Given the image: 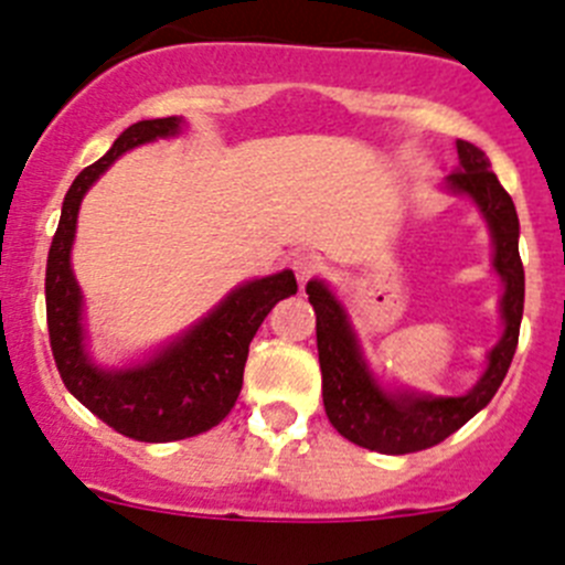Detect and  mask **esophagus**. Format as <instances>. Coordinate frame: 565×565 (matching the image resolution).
Instances as JSON below:
<instances>
[{
    "label": "esophagus",
    "instance_id": "1",
    "mask_svg": "<svg viewBox=\"0 0 565 565\" xmlns=\"http://www.w3.org/2000/svg\"><path fill=\"white\" fill-rule=\"evenodd\" d=\"M291 268H294V274H297L299 286H306V282H311L313 277H319V274L326 271L322 259L313 257V254H297L291 263Z\"/></svg>",
    "mask_w": 565,
    "mask_h": 565
}]
</instances>
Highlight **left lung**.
<instances>
[{"instance_id": "8db88e82", "label": "left lung", "mask_w": 565, "mask_h": 565, "mask_svg": "<svg viewBox=\"0 0 565 565\" xmlns=\"http://www.w3.org/2000/svg\"><path fill=\"white\" fill-rule=\"evenodd\" d=\"M456 147L461 167L450 174V189L469 194L481 206L495 239V271L507 282L501 299L507 328L501 342L489 353L487 373L467 396H387L379 391L359 356L356 339L333 294L322 282L306 286L308 302L317 313V348L328 422L348 441L384 456L427 450L450 438L458 427H463L481 407L492 402L518 348L523 317V263L518 254L521 226H518L515 203L498 183L495 172H489V161L481 149L469 141H458Z\"/></svg>"}]
</instances>
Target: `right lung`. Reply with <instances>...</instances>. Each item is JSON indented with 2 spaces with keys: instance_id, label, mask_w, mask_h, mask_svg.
Segmentation results:
<instances>
[{
  "instance_id": "1",
  "label": "right lung",
  "mask_w": 565,
  "mask_h": 565,
  "mask_svg": "<svg viewBox=\"0 0 565 565\" xmlns=\"http://www.w3.org/2000/svg\"><path fill=\"white\" fill-rule=\"evenodd\" d=\"M181 129V118L138 121L115 138L113 149L96 163L78 172L64 194L58 221L47 254L44 297H47L50 351L56 359L58 376L89 413H96L115 433L135 441H181L212 430L232 413L243 387L248 344L279 299L297 294L291 271L254 279L228 294L201 326L161 356L132 371H98L84 353L82 291L70 268V246L76 234L82 198L109 163L138 143L154 141Z\"/></svg>"
}]
</instances>
